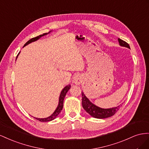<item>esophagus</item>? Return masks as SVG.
<instances>
[{
    "instance_id": "1",
    "label": "esophagus",
    "mask_w": 149,
    "mask_h": 149,
    "mask_svg": "<svg viewBox=\"0 0 149 149\" xmlns=\"http://www.w3.org/2000/svg\"><path fill=\"white\" fill-rule=\"evenodd\" d=\"M73 82L76 85H79L82 82V77L80 75H76L73 79Z\"/></svg>"
}]
</instances>
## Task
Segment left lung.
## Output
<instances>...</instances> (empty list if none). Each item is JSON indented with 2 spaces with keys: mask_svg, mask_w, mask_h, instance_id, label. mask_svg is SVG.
I'll list each match as a JSON object with an SVG mask.
<instances>
[{
  "mask_svg": "<svg viewBox=\"0 0 149 149\" xmlns=\"http://www.w3.org/2000/svg\"><path fill=\"white\" fill-rule=\"evenodd\" d=\"M118 43L119 45L122 47H124L130 48L129 45L125 42V41L122 40V39H118ZM82 107L84 110L91 116L93 117L96 118H106L110 117H112V116L116 113L120 107L122 106L120 104V105L117 106V107L109 108V109H102L100 108L98 106L95 105L94 104L92 103L89 100V99L84 94V92L82 91Z\"/></svg>",
  "mask_w": 149,
  "mask_h": 149,
  "instance_id": "left-lung-1",
  "label": "left lung"
}]
</instances>
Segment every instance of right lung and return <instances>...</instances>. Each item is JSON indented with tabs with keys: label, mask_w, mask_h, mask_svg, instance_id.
I'll return each mask as SVG.
<instances>
[{
	"label": "right lung",
	"mask_w": 149,
	"mask_h": 149,
	"mask_svg": "<svg viewBox=\"0 0 149 149\" xmlns=\"http://www.w3.org/2000/svg\"><path fill=\"white\" fill-rule=\"evenodd\" d=\"M51 31H50V32H48V33H43V34H42V35H40V36H37V37H36L32 38V39H31V40H29V41H27V42H26V43L25 44V45H24V47L26 46V45H27L28 44L32 43V42L37 41V40H39L40 37H43V36H44L47 35L48 33H49ZM19 54H20V52L18 54L17 56V57H16V59L17 58L18 56L19 55ZM70 87H71V86H70V85L69 84V85H67V86H66L64 88H63L62 89L61 92L60 96H59L58 104L57 107L56 109L55 110V111L53 112V113H52V115H51V116H50L48 117H46V118H36V117H34V118H36L37 120H39V121H40V122H49V121L54 120L55 118H56V117H57V116H58V114L61 113V110H62V109H63V100H64V98H65V95H66L67 92L69 91V89L70 88Z\"/></svg>",
	"instance_id": "right-lung-1"
}]
</instances>
